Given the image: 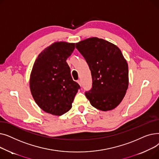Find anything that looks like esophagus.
I'll use <instances>...</instances> for the list:
<instances>
[{
  "label": "esophagus",
  "instance_id": "1",
  "mask_svg": "<svg viewBox=\"0 0 159 159\" xmlns=\"http://www.w3.org/2000/svg\"><path fill=\"white\" fill-rule=\"evenodd\" d=\"M77 82H78V84L81 86H82V83H81V81L80 80H77Z\"/></svg>",
  "mask_w": 159,
  "mask_h": 159
}]
</instances>
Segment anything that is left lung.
Wrapping results in <instances>:
<instances>
[{
	"mask_svg": "<svg viewBox=\"0 0 159 159\" xmlns=\"http://www.w3.org/2000/svg\"><path fill=\"white\" fill-rule=\"evenodd\" d=\"M92 77V88L85 95L97 109H115L122 101L129 84L128 65L120 49L107 40L91 37L76 44Z\"/></svg>",
	"mask_w": 159,
	"mask_h": 159,
	"instance_id": "left-lung-1",
	"label": "left lung"
}]
</instances>
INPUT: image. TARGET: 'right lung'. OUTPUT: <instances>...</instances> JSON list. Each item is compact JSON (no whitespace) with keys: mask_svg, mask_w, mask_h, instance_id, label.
I'll return each mask as SVG.
<instances>
[{"mask_svg":"<svg viewBox=\"0 0 159 159\" xmlns=\"http://www.w3.org/2000/svg\"><path fill=\"white\" fill-rule=\"evenodd\" d=\"M75 48V43H54L39 55L33 64L31 93L37 104L48 113L61 116L68 112L80 89L66 62Z\"/></svg>","mask_w":159,"mask_h":159,"instance_id":"add662e5","label":"right lung"}]
</instances>
